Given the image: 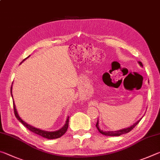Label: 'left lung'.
Returning <instances> with one entry per match:
<instances>
[{
    "mask_svg": "<svg viewBox=\"0 0 160 160\" xmlns=\"http://www.w3.org/2000/svg\"><path fill=\"white\" fill-rule=\"evenodd\" d=\"M139 64L141 66H142V63L140 61L139 62ZM140 120H141V119H140ZM140 120L138 121L136 123H135L133 125H132L131 127H128V128H124V129H122V130H119V131H101V130H100L99 128L98 121H97V122L96 127H97V130H98V131H99V132H100V133H102V135H107V136H119V135L127 133V132H128L131 131V130H132V129L135 128V126H136V125L140 122Z\"/></svg>",
    "mask_w": 160,
    "mask_h": 160,
    "instance_id": "obj_1",
    "label": "left lung"
}]
</instances>
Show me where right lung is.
Returning <instances> with one entry per match:
<instances>
[{
  "label": "right lung",
  "mask_w": 160,
  "mask_h": 160,
  "mask_svg": "<svg viewBox=\"0 0 160 160\" xmlns=\"http://www.w3.org/2000/svg\"><path fill=\"white\" fill-rule=\"evenodd\" d=\"M28 56V57H29ZM26 58L24 59L23 61H25ZM10 92H11V95H12V86H11V89H10ZM13 108H14V113H15V117L17 118L18 120L21 122L23 124L24 126H25L27 128L29 129V131H32V132H34L35 134H37L40 135V136L42 137H44L45 138H47V139H56V138H58L61 137L62 135L65 134V132L67 131L68 130V122H69V116L67 118V120L66 121V123H65V125L63 126V127L62 128H61L60 130H58V131H53V132H48V131H42V130H40L39 128H34V127L30 125H29L27 123H25V121L22 120L20 118V116H19L17 110L15 109V103L13 102Z\"/></svg>",
  "instance_id": "1"
}]
</instances>
